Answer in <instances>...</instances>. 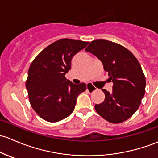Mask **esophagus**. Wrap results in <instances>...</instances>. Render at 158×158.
Returning <instances> with one entry per match:
<instances>
[{
    "label": "esophagus",
    "mask_w": 158,
    "mask_h": 158,
    "mask_svg": "<svg viewBox=\"0 0 158 158\" xmlns=\"http://www.w3.org/2000/svg\"><path fill=\"white\" fill-rule=\"evenodd\" d=\"M95 89L96 87H94V86H93L91 84H90V83L87 84V90L88 91V92H93Z\"/></svg>",
    "instance_id": "34e87169"
}]
</instances>
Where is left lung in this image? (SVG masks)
Wrapping results in <instances>:
<instances>
[{"label":"left lung","instance_id":"obj_1","mask_svg":"<svg viewBox=\"0 0 158 158\" xmlns=\"http://www.w3.org/2000/svg\"><path fill=\"white\" fill-rule=\"evenodd\" d=\"M85 51L102 61L113 83L112 93L102 90L105 100L96 104V111L110 123L126 121L137 111L145 93L146 81L141 64L129 50L108 40H94Z\"/></svg>","mask_w":158,"mask_h":158}]
</instances>
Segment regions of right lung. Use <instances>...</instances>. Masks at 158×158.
<instances>
[{
    "instance_id": "obj_1",
    "label": "right lung",
    "mask_w": 158,
    "mask_h": 158,
    "mask_svg": "<svg viewBox=\"0 0 158 158\" xmlns=\"http://www.w3.org/2000/svg\"><path fill=\"white\" fill-rule=\"evenodd\" d=\"M89 42L61 39L50 44L32 61L26 87L35 113L50 123L67 118L74 111L77 96L86 90L85 83L74 84L66 79L74 55Z\"/></svg>"
}]
</instances>
